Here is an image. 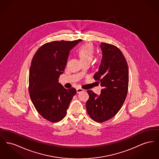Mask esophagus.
I'll return each instance as SVG.
<instances>
[{
    "mask_svg": "<svg viewBox=\"0 0 159 159\" xmlns=\"http://www.w3.org/2000/svg\"><path fill=\"white\" fill-rule=\"evenodd\" d=\"M76 91H77V93H80V92H83L84 90L82 89H81V88H77V89H76Z\"/></svg>",
    "mask_w": 159,
    "mask_h": 159,
    "instance_id": "34e87169",
    "label": "esophagus"
}]
</instances>
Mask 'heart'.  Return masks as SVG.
I'll return each mask as SVG.
<instances>
[{
	"label": "heart",
	"mask_w": 159,
	"mask_h": 159,
	"mask_svg": "<svg viewBox=\"0 0 159 159\" xmlns=\"http://www.w3.org/2000/svg\"><path fill=\"white\" fill-rule=\"evenodd\" d=\"M77 53L82 62L91 61L93 58L94 49L91 43H84L79 47Z\"/></svg>",
	"instance_id": "1"
}]
</instances>
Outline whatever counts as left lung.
Instances as JSON below:
<instances>
[{"label": "left lung", "instance_id": "left-lung-1", "mask_svg": "<svg viewBox=\"0 0 159 159\" xmlns=\"http://www.w3.org/2000/svg\"><path fill=\"white\" fill-rule=\"evenodd\" d=\"M102 57L98 71L93 77L102 88L101 94L88 91L89 98L86 110L97 122L107 121L118 113L126 98L129 83L128 66L121 51L115 46L101 43Z\"/></svg>", "mask_w": 159, "mask_h": 159}]
</instances>
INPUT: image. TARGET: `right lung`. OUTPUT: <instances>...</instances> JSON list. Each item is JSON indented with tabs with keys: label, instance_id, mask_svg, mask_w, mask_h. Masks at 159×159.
Masks as SVG:
<instances>
[{
	"label": "right lung",
	"instance_id": "add662e5",
	"mask_svg": "<svg viewBox=\"0 0 159 159\" xmlns=\"http://www.w3.org/2000/svg\"><path fill=\"white\" fill-rule=\"evenodd\" d=\"M82 40L55 41L42 46L31 61L29 93L38 113L51 122L61 120L76 94L75 88L67 89L59 83L70 51Z\"/></svg>",
	"mask_w": 159,
	"mask_h": 159
}]
</instances>
